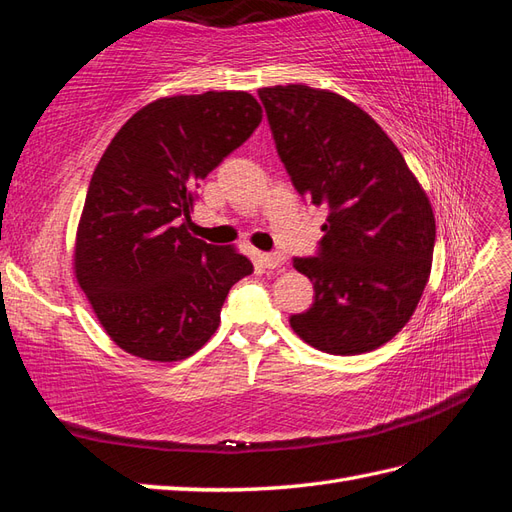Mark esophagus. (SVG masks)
Segmentation results:
<instances>
[{
    "label": "esophagus",
    "mask_w": 512,
    "mask_h": 512,
    "mask_svg": "<svg viewBox=\"0 0 512 512\" xmlns=\"http://www.w3.org/2000/svg\"><path fill=\"white\" fill-rule=\"evenodd\" d=\"M260 263H263L267 269H278L285 265V256L282 254H260Z\"/></svg>",
    "instance_id": "esophagus-1"
}]
</instances>
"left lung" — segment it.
<instances>
[{
  "label": "left lung",
  "instance_id": "8db88e82",
  "mask_svg": "<svg viewBox=\"0 0 512 512\" xmlns=\"http://www.w3.org/2000/svg\"><path fill=\"white\" fill-rule=\"evenodd\" d=\"M295 190L328 210L320 254L295 258L313 282L293 333L328 355H361L401 331L425 291L436 219L401 151L355 102L328 89H258Z\"/></svg>",
  "mask_w": 512,
  "mask_h": 512
}]
</instances>
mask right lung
Returning a JSON list of instances; mask_svg holds the SVG:
<instances>
[{
	"label": "right lung",
	"mask_w": 512,
	"mask_h": 512,
	"mask_svg": "<svg viewBox=\"0 0 512 512\" xmlns=\"http://www.w3.org/2000/svg\"><path fill=\"white\" fill-rule=\"evenodd\" d=\"M263 120L247 92L166 96L135 111L94 170L74 276L105 333L133 357L186 359L217 333L232 285L254 271L190 234L199 181Z\"/></svg>",
	"instance_id": "obj_1"
}]
</instances>
